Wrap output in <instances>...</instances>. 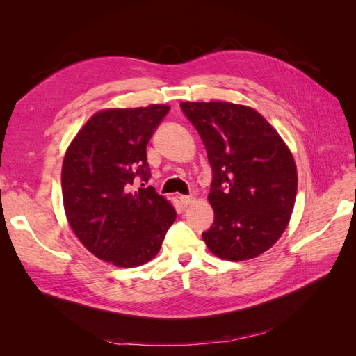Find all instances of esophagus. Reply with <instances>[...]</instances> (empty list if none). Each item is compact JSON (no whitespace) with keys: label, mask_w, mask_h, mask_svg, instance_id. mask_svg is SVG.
<instances>
[{"label":"esophagus","mask_w":356,"mask_h":356,"mask_svg":"<svg viewBox=\"0 0 356 356\" xmlns=\"http://www.w3.org/2000/svg\"><path fill=\"white\" fill-rule=\"evenodd\" d=\"M179 199H180V203H182L184 207H188L193 202V195H180Z\"/></svg>","instance_id":"obj_1"}]
</instances>
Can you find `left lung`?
<instances>
[{"label":"left lung","mask_w":356,"mask_h":356,"mask_svg":"<svg viewBox=\"0 0 356 356\" xmlns=\"http://www.w3.org/2000/svg\"><path fill=\"white\" fill-rule=\"evenodd\" d=\"M213 170L214 223L202 234L223 260H249L282 237L297 195V168L260 113L229 102H182Z\"/></svg>","instance_id":"obj_1"}]
</instances>
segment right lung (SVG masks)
I'll return each instance as SVG.
<instances>
[{"label":"right lung","mask_w":356,"mask_h":356,"mask_svg":"<svg viewBox=\"0 0 356 356\" xmlns=\"http://www.w3.org/2000/svg\"><path fill=\"white\" fill-rule=\"evenodd\" d=\"M168 105L96 113L63 163V199L73 232L97 259L136 268L157 255L176 220L171 203L147 186V145Z\"/></svg>","instance_id":"1"}]
</instances>
